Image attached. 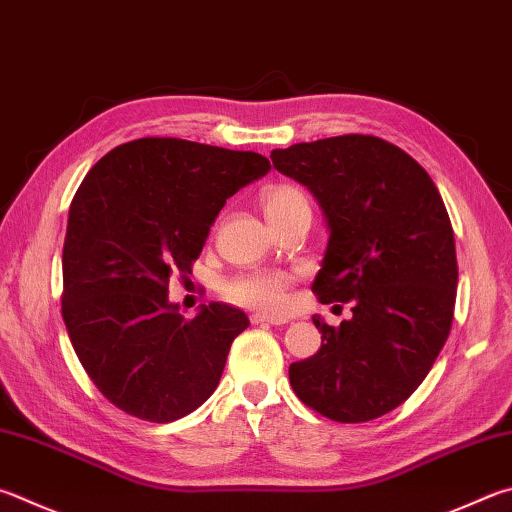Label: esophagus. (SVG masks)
<instances>
[{
	"instance_id": "obj_1",
	"label": "esophagus",
	"mask_w": 512,
	"mask_h": 512,
	"mask_svg": "<svg viewBox=\"0 0 512 512\" xmlns=\"http://www.w3.org/2000/svg\"><path fill=\"white\" fill-rule=\"evenodd\" d=\"M250 322H253V324H286V322H291V320H288V318H280V315L253 313V315H250Z\"/></svg>"
}]
</instances>
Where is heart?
Wrapping results in <instances>:
<instances>
[{
	"label": "heart",
	"mask_w": 512,
	"mask_h": 512,
	"mask_svg": "<svg viewBox=\"0 0 512 512\" xmlns=\"http://www.w3.org/2000/svg\"><path fill=\"white\" fill-rule=\"evenodd\" d=\"M262 203L273 226H280L300 210H311L306 194L291 183L268 185L262 192ZM293 275L284 271H250L232 277L224 286V295L230 302L250 306L259 311H282L288 302V288Z\"/></svg>",
	"instance_id": "obj_1"
}]
</instances>
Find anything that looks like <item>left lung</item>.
Wrapping results in <instances>:
<instances>
[{
  "mask_svg": "<svg viewBox=\"0 0 512 512\" xmlns=\"http://www.w3.org/2000/svg\"><path fill=\"white\" fill-rule=\"evenodd\" d=\"M277 172L313 192L329 244L313 293L351 302V320L293 362L297 398L338 423H365L405 403L450 336L457 250L443 199L421 165L378 136L345 134L273 150Z\"/></svg>",
  "mask_w": 512,
  "mask_h": 512,
  "instance_id": "obj_1",
  "label": "left lung"
}]
</instances>
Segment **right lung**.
<instances>
[{"label":"right lung","instance_id":"add662e5","mask_svg":"<svg viewBox=\"0 0 512 512\" xmlns=\"http://www.w3.org/2000/svg\"><path fill=\"white\" fill-rule=\"evenodd\" d=\"M268 170L257 152L150 136L114 147L80 183L62 250V318L118 410L172 423L217 389L246 313L210 302L185 320L167 286L192 273L226 199Z\"/></svg>","mask_w":512,"mask_h":512}]
</instances>
